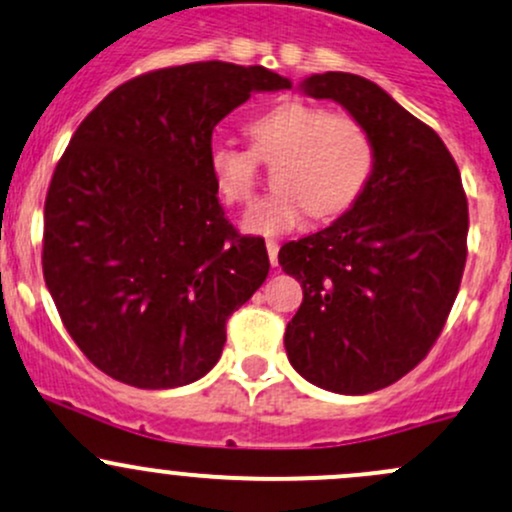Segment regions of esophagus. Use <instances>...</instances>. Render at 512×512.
Wrapping results in <instances>:
<instances>
[{"label": "esophagus", "mask_w": 512, "mask_h": 512, "mask_svg": "<svg viewBox=\"0 0 512 512\" xmlns=\"http://www.w3.org/2000/svg\"><path fill=\"white\" fill-rule=\"evenodd\" d=\"M277 252H279L277 240H267V255H270L272 267H277Z\"/></svg>", "instance_id": "obj_1"}]
</instances>
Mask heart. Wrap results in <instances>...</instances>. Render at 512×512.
<instances>
[{
	"instance_id": "b5f03b06",
	"label": "heart",
	"mask_w": 512,
	"mask_h": 512,
	"mask_svg": "<svg viewBox=\"0 0 512 512\" xmlns=\"http://www.w3.org/2000/svg\"><path fill=\"white\" fill-rule=\"evenodd\" d=\"M252 149L213 142L208 174L228 206H245L255 193L257 159L273 161L272 193L252 206L242 228L252 235H282L306 215L331 218L360 196L373 171V139L358 117L326 112L311 102L287 100L247 122Z\"/></svg>"
}]
</instances>
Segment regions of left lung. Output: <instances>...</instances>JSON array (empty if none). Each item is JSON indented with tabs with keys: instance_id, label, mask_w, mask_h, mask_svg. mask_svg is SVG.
Returning <instances> with one entry per match:
<instances>
[{
	"instance_id": "1",
	"label": "left lung",
	"mask_w": 512,
	"mask_h": 512,
	"mask_svg": "<svg viewBox=\"0 0 512 512\" xmlns=\"http://www.w3.org/2000/svg\"><path fill=\"white\" fill-rule=\"evenodd\" d=\"M299 90L358 117L375 161L341 218L279 250L304 289L284 348L311 385L365 395L410 373L439 338L464 274L469 203L439 134L373 80L328 71Z\"/></svg>"
}]
</instances>
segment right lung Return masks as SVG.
Segmentation results:
<instances>
[{"label":"right lung","instance_id":"obj_1","mask_svg":"<svg viewBox=\"0 0 512 512\" xmlns=\"http://www.w3.org/2000/svg\"><path fill=\"white\" fill-rule=\"evenodd\" d=\"M287 88L262 66L186 63L127 80L75 129L43 206V279L102 373L166 390L218 363L270 257L218 203L213 129L252 93Z\"/></svg>","mask_w":512,"mask_h":512}]
</instances>
